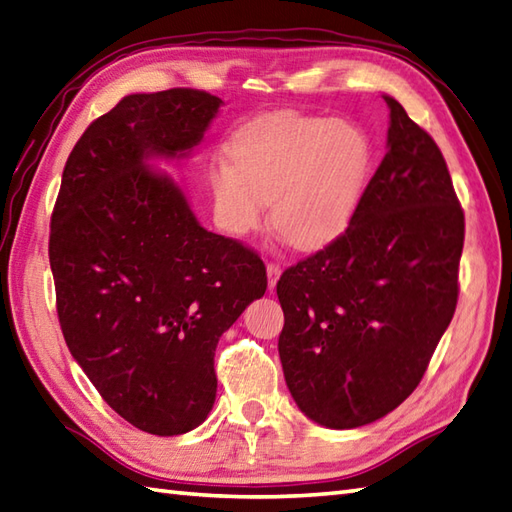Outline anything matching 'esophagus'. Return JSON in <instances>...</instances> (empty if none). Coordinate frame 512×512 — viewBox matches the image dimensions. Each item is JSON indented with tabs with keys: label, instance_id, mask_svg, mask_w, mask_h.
<instances>
[{
	"label": "esophagus",
	"instance_id": "esophagus-1",
	"mask_svg": "<svg viewBox=\"0 0 512 512\" xmlns=\"http://www.w3.org/2000/svg\"><path fill=\"white\" fill-rule=\"evenodd\" d=\"M280 265L278 263H267V280H269V289L276 287V282L280 278Z\"/></svg>",
	"mask_w": 512,
	"mask_h": 512
}]
</instances>
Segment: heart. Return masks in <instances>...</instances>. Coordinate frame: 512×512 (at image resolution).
Instances as JSON below:
<instances>
[{
    "instance_id": "obj_1",
    "label": "heart",
    "mask_w": 512,
    "mask_h": 512,
    "mask_svg": "<svg viewBox=\"0 0 512 512\" xmlns=\"http://www.w3.org/2000/svg\"><path fill=\"white\" fill-rule=\"evenodd\" d=\"M230 149L208 166L221 230L254 232L274 199L271 221L300 249L344 234L372 168V140L357 122L291 111L245 122Z\"/></svg>"
}]
</instances>
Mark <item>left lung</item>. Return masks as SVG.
Instances as JSON below:
<instances>
[{"label":"left lung","instance_id":"obj_1","mask_svg":"<svg viewBox=\"0 0 512 512\" xmlns=\"http://www.w3.org/2000/svg\"><path fill=\"white\" fill-rule=\"evenodd\" d=\"M388 153L348 230L278 280V352L300 410L331 429L390 414L458 304L464 212L431 135L390 96Z\"/></svg>","mask_w":512,"mask_h":512}]
</instances>
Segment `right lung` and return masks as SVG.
Here are the masks:
<instances>
[{"instance_id":"right-lung-1","label":"right lung","mask_w":512,"mask_h":512,"mask_svg":"<svg viewBox=\"0 0 512 512\" xmlns=\"http://www.w3.org/2000/svg\"><path fill=\"white\" fill-rule=\"evenodd\" d=\"M221 105L186 87L124 96L76 142L52 212L65 344L111 410L155 436L206 420L219 337L267 289L260 256L201 227L146 164L186 157Z\"/></svg>"}]
</instances>
